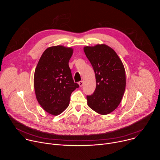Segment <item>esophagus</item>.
Segmentation results:
<instances>
[{
    "instance_id": "34e87169",
    "label": "esophagus",
    "mask_w": 160,
    "mask_h": 160,
    "mask_svg": "<svg viewBox=\"0 0 160 160\" xmlns=\"http://www.w3.org/2000/svg\"><path fill=\"white\" fill-rule=\"evenodd\" d=\"M78 85H80V87H82L83 86V81H80L79 82H78Z\"/></svg>"
}]
</instances>
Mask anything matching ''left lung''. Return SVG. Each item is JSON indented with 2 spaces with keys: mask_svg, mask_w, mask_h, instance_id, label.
Segmentation results:
<instances>
[{
  "mask_svg": "<svg viewBox=\"0 0 160 160\" xmlns=\"http://www.w3.org/2000/svg\"><path fill=\"white\" fill-rule=\"evenodd\" d=\"M85 54L92 66L96 87L87 96L88 106L101 115H107L120 103L126 85L125 71L120 58L104 44L85 47Z\"/></svg>",
  "mask_w": 160,
  "mask_h": 160,
  "instance_id": "8db88e82",
  "label": "left lung"
}]
</instances>
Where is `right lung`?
Returning a JSON list of instances; mask_svg holds the SVG:
<instances>
[{
	"mask_svg": "<svg viewBox=\"0 0 160 160\" xmlns=\"http://www.w3.org/2000/svg\"><path fill=\"white\" fill-rule=\"evenodd\" d=\"M73 49L62 45L48 48L40 57L34 74L37 99L42 108L56 116L69 106L72 93L79 87L74 83L69 61Z\"/></svg>",
	"mask_w": 160,
	"mask_h": 160,
	"instance_id": "obj_1",
	"label": "right lung"
}]
</instances>
